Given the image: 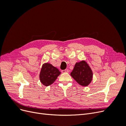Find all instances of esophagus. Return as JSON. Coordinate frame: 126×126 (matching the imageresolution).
I'll return each mask as SVG.
<instances>
[{
  "label": "esophagus",
  "mask_w": 126,
  "mask_h": 126,
  "mask_svg": "<svg viewBox=\"0 0 126 126\" xmlns=\"http://www.w3.org/2000/svg\"><path fill=\"white\" fill-rule=\"evenodd\" d=\"M62 72H69V70H68V69H64V70H62Z\"/></svg>",
  "instance_id": "34e87169"
}]
</instances>
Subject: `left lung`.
I'll use <instances>...</instances> for the list:
<instances>
[{"label": "left lung", "mask_w": 126, "mask_h": 126, "mask_svg": "<svg viewBox=\"0 0 126 126\" xmlns=\"http://www.w3.org/2000/svg\"><path fill=\"white\" fill-rule=\"evenodd\" d=\"M70 75L79 85L87 86L92 80L93 72L85 61L77 63Z\"/></svg>", "instance_id": "1"}]
</instances>
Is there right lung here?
Wrapping results in <instances>:
<instances>
[{
	"mask_svg": "<svg viewBox=\"0 0 126 126\" xmlns=\"http://www.w3.org/2000/svg\"><path fill=\"white\" fill-rule=\"evenodd\" d=\"M60 72L52 64L46 63L44 64L40 71L39 78L41 82L46 86L51 85L56 80Z\"/></svg>",
	"mask_w": 126,
	"mask_h": 126,
	"instance_id": "right-lung-1",
	"label": "right lung"
}]
</instances>
